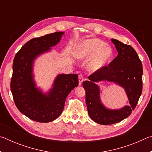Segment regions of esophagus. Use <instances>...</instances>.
I'll use <instances>...</instances> for the list:
<instances>
[{"label":"esophagus","instance_id":"1","mask_svg":"<svg viewBox=\"0 0 152 152\" xmlns=\"http://www.w3.org/2000/svg\"><path fill=\"white\" fill-rule=\"evenodd\" d=\"M78 80L80 84H81L82 83V82L84 81V77L82 76V74H79L78 75Z\"/></svg>","mask_w":152,"mask_h":152}]
</instances>
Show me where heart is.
<instances>
[{
	"label": "heart",
	"instance_id": "heart-1",
	"mask_svg": "<svg viewBox=\"0 0 152 152\" xmlns=\"http://www.w3.org/2000/svg\"><path fill=\"white\" fill-rule=\"evenodd\" d=\"M91 61V68L98 69L109 63L113 57V50L104 42L99 39L85 41L80 46L77 56L80 58H86L94 56Z\"/></svg>",
	"mask_w": 152,
	"mask_h": 152
}]
</instances>
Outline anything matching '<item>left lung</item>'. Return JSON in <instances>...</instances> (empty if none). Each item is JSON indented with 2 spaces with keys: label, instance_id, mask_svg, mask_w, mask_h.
<instances>
[{
  "label": "left lung",
  "instance_id": "8db88e82",
  "mask_svg": "<svg viewBox=\"0 0 152 152\" xmlns=\"http://www.w3.org/2000/svg\"><path fill=\"white\" fill-rule=\"evenodd\" d=\"M118 51V55L109 65L103 66L88 76L90 80L83 82L86 91V103L90 117L101 125H111L121 121L129 116L137 106L142 92V63L132 46L117 39H111ZM114 81L126 89L130 106L120 110H108L101 104L99 88L95 81Z\"/></svg>",
  "mask_w": 152,
  "mask_h": 152
}]
</instances>
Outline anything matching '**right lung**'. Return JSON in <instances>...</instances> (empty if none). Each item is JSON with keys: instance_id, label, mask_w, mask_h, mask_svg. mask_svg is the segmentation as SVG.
<instances>
[{"instance_id": "right-lung-1", "label": "right lung", "mask_w": 152, "mask_h": 152, "mask_svg": "<svg viewBox=\"0 0 152 152\" xmlns=\"http://www.w3.org/2000/svg\"><path fill=\"white\" fill-rule=\"evenodd\" d=\"M63 33L56 32L33 38L15 56L11 81L15 104L20 113L35 121L48 123L57 119L63 111L66 97L78 85L77 74H60L53 89L45 95L35 88L33 80V60L57 44Z\"/></svg>"}]
</instances>
